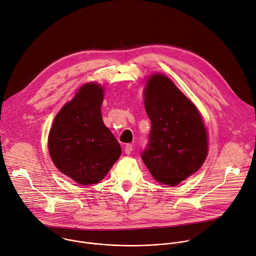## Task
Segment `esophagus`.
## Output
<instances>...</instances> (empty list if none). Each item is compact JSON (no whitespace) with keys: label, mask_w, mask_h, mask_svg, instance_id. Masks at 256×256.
I'll return each mask as SVG.
<instances>
[{"label":"esophagus","mask_w":256,"mask_h":256,"mask_svg":"<svg viewBox=\"0 0 256 256\" xmlns=\"http://www.w3.org/2000/svg\"><path fill=\"white\" fill-rule=\"evenodd\" d=\"M124 151H125L126 154H130L131 151H132V145L131 144H127L125 146V148H124Z\"/></svg>","instance_id":"esophagus-1"}]
</instances>
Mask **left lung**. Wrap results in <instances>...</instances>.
<instances>
[{
	"instance_id": "obj_1",
	"label": "left lung",
	"mask_w": 256,
	"mask_h": 256,
	"mask_svg": "<svg viewBox=\"0 0 256 256\" xmlns=\"http://www.w3.org/2000/svg\"><path fill=\"white\" fill-rule=\"evenodd\" d=\"M143 98L151 131L142 160L158 182L178 186L205 162L208 130L196 105L164 74L147 78Z\"/></svg>"
}]
</instances>
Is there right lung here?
I'll return each mask as SVG.
<instances>
[{
    "label": "right lung",
    "mask_w": 256,
    "mask_h": 256,
    "mask_svg": "<svg viewBox=\"0 0 256 256\" xmlns=\"http://www.w3.org/2000/svg\"><path fill=\"white\" fill-rule=\"evenodd\" d=\"M105 88L84 84L56 114L48 151L56 168L82 186L98 184L121 156V146L102 119Z\"/></svg>",
    "instance_id": "right-lung-1"
}]
</instances>
